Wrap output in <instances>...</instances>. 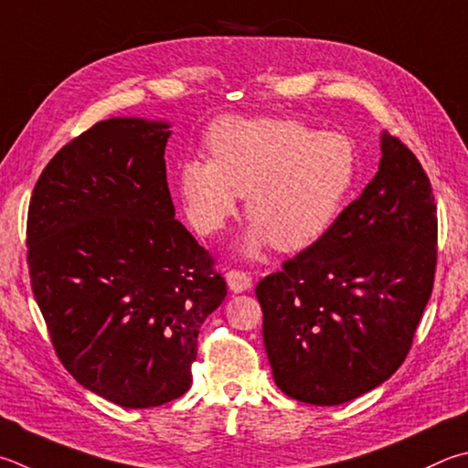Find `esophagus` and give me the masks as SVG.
I'll return each instance as SVG.
<instances>
[{
	"label": "esophagus",
	"instance_id": "1",
	"mask_svg": "<svg viewBox=\"0 0 468 468\" xmlns=\"http://www.w3.org/2000/svg\"><path fill=\"white\" fill-rule=\"evenodd\" d=\"M225 278H227L229 291H231V292H245V291H250V288L253 286L250 274H245V271H241V270L227 271Z\"/></svg>",
	"mask_w": 468,
	"mask_h": 468
}]
</instances>
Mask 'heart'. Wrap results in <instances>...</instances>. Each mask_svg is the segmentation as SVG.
<instances>
[{"label":"heart","mask_w":468,"mask_h":468,"mask_svg":"<svg viewBox=\"0 0 468 468\" xmlns=\"http://www.w3.org/2000/svg\"><path fill=\"white\" fill-rule=\"evenodd\" d=\"M210 159H186L177 188L194 229L215 235L239 210L251 225L245 256L274 243L301 251L323 239L350 200L360 172L354 141L299 118L227 116L207 134Z\"/></svg>","instance_id":"heart-1"}]
</instances>
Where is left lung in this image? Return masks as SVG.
<instances>
[{
    "instance_id": "left-lung-1",
    "label": "left lung",
    "mask_w": 468,
    "mask_h": 468,
    "mask_svg": "<svg viewBox=\"0 0 468 468\" xmlns=\"http://www.w3.org/2000/svg\"><path fill=\"white\" fill-rule=\"evenodd\" d=\"M378 172L331 231L256 286L278 388L342 405L401 367L434 286L431 186L401 141L380 134Z\"/></svg>"
}]
</instances>
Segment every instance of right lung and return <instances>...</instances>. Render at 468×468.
Segmentation results:
<instances>
[{
	"instance_id": "add662e5",
	"label": "right lung",
	"mask_w": 468,
	"mask_h": 468,
	"mask_svg": "<svg viewBox=\"0 0 468 468\" xmlns=\"http://www.w3.org/2000/svg\"><path fill=\"white\" fill-rule=\"evenodd\" d=\"M169 129L96 122L48 161L28 208L32 292L58 360L126 410L190 388L200 325L227 296L208 251L176 220Z\"/></svg>"
}]
</instances>
